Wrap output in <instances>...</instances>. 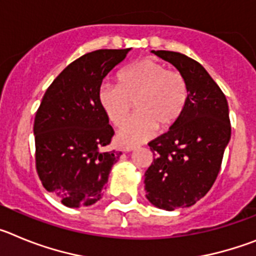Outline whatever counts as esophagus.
<instances>
[{
	"label": "esophagus",
	"mask_w": 256,
	"mask_h": 256,
	"mask_svg": "<svg viewBox=\"0 0 256 256\" xmlns=\"http://www.w3.org/2000/svg\"><path fill=\"white\" fill-rule=\"evenodd\" d=\"M134 146H126V148H123V151H126V152H130V151H132V150H134Z\"/></svg>",
	"instance_id": "34e87169"
}]
</instances>
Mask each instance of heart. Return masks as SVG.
<instances>
[{"label":"heart","mask_w":256,"mask_h":256,"mask_svg":"<svg viewBox=\"0 0 256 256\" xmlns=\"http://www.w3.org/2000/svg\"><path fill=\"white\" fill-rule=\"evenodd\" d=\"M119 86L104 83L98 102L108 119L119 126L130 116L132 102L137 114L118 132L123 146L137 144L151 137L158 128H168L180 119L188 101L184 76L154 60H140L122 69Z\"/></svg>","instance_id":"heart-1"}]
</instances>
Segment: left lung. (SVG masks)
I'll return each mask as SVG.
<instances>
[{"label":"left lung","mask_w":256,"mask_h":256,"mask_svg":"<svg viewBox=\"0 0 256 256\" xmlns=\"http://www.w3.org/2000/svg\"><path fill=\"white\" fill-rule=\"evenodd\" d=\"M184 76L188 101L166 133L148 144L155 155L144 173L146 198L164 210L190 208L204 198L220 170L230 140L228 102L201 64L173 51H151Z\"/></svg>","instance_id":"8db88e82"}]
</instances>
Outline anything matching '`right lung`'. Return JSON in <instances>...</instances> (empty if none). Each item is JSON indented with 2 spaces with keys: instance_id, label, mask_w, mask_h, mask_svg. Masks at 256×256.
Instances as JSON below:
<instances>
[{
  "instance_id": "right-lung-1",
  "label": "right lung",
  "mask_w": 256,
  "mask_h": 256,
  "mask_svg": "<svg viewBox=\"0 0 256 256\" xmlns=\"http://www.w3.org/2000/svg\"><path fill=\"white\" fill-rule=\"evenodd\" d=\"M130 50H97L76 58L47 88L37 110L38 177L65 206H90L100 200L120 158L122 152L102 150L114 130L98 102V90Z\"/></svg>"
}]
</instances>
